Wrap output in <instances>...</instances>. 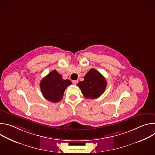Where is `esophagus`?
Masks as SVG:
<instances>
[{
    "label": "esophagus",
    "instance_id": "obj_1",
    "mask_svg": "<svg viewBox=\"0 0 155 155\" xmlns=\"http://www.w3.org/2000/svg\"><path fill=\"white\" fill-rule=\"evenodd\" d=\"M77 83H78V81H77V80H73V81H72V83H73L74 84H77Z\"/></svg>",
    "mask_w": 155,
    "mask_h": 155
}]
</instances>
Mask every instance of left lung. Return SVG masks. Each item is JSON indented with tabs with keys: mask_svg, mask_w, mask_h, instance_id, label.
<instances>
[{
	"mask_svg": "<svg viewBox=\"0 0 155 155\" xmlns=\"http://www.w3.org/2000/svg\"><path fill=\"white\" fill-rule=\"evenodd\" d=\"M78 86L87 99H96L104 92L107 81L104 77L94 69H91L84 77V80L78 83Z\"/></svg>",
	"mask_w": 155,
	"mask_h": 155,
	"instance_id": "8db88e82",
	"label": "left lung"
}]
</instances>
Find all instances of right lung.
I'll use <instances>...</instances> for the list:
<instances>
[{
	"label": "right lung",
	"instance_id": "1",
	"mask_svg": "<svg viewBox=\"0 0 155 155\" xmlns=\"http://www.w3.org/2000/svg\"><path fill=\"white\" fill-rule=\"evenodd\" d=\"M71 84L69 80H64L62 75L54 70L41 80L40 86L43 97L56 103L62 99L65 89Z\"/></svg>",
	"mask_w": 155,
	"mask_h": 155
}]
</instances>
